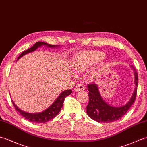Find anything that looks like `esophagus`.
Here are the masks:
<instances>
[{"label": "esophagus", "mask_w": 147, "mask_h": 147, "mask_svg": "<svg viewBox=\"0 0 147 147\" xmlns=\"http://www.w3.org/2000/svg\"><path fill=\"white\" fill-rule=\"evenodd\" d=\"M86 88L85 86L83 85V84H82V83H79L78 84V85L75 86V88H74V90L75 91H83V90H85Z\"/></svg>", "instance_id": "obj_1"}]
</instances>
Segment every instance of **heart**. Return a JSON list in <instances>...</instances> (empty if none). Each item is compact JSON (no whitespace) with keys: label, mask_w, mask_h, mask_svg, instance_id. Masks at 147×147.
Returning a JSON list of instances; mask_svg holds the SVG:
<instances>
[{"label":"heart","mask_w":147,"mask_h":147,"mask_svg":"<svg viewBox=\"0 0 147 147\" xmlns=\"http://www.w3.org/2000/svg\"><path fill=\"white\" fill-rule=\"evenodd\" d=\"M103 59H104V55L101 52H92L83 53L78 57L74 67L76 71L82 72L92 66L95 64L98 63Z\"/></svg>","instance_id":"1"}]
</instances>
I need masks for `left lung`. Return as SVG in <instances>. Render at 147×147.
<instances>
[{
  "label": "left lung",
  "mask_w": 147,
  "mask_h": 147,
  "mask_svg": "<svg viewBox=\"0 0 147 147\" xmlns=\"http://www.w3.org/2000/svg\"><path fill=\"white\" fill-rule=\"evenodd\" d=\"M133 69L135 77V90L131 98L125 105L122 107H114L105 103L98 92L97 85L95 83H89L87 85L89 91V102L86 106V112L88 116L93 120L99 123H111L117 121L123 117L135 101L138 87V73L133 65H131Z\"/></svg>",
  "instance_id": "1"
}]
</instances>
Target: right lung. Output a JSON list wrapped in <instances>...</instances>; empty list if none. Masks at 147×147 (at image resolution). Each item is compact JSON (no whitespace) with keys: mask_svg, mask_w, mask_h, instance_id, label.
<instances>
[{"mask_svg":"<svg viewBox=\"0 0 147 147\" xmlns=\"http://www.w3.org/2000/svg\"><path fill=\"white\" fill-rule=\"evenodd\" d=\"M42 45H47V47H55V45L48 44V43H45V42H38L31 48L27 49L26 51H24L22 52L20 54V55L18 57V60L20 57H21L22 56L28 54V53L32 52H33L34 51H35L38 47L42 46ZM71 93H72L71 90H65V91H64L63 92H62L61 94L59 96V97L56 99V100L53 103V104L50 106L48 109H47L44 111L40 112V113H36V114L28 113V112H24L23 111H21V109H19L17 106L14 104V102L12 100V103L13 104L14 107H15L16 109V111L19 112V113H20L22 116H23V117L26 119L28 121L33 122V123H43L52 119L53 118L55 117L56 115L59 114V112H60L62 105H63V103H64L65 98L67 96L69 95Z\"/></svg>","mask_w":147,"mask_h":147,"instance_id":"obj_1","label":"right lung"}]
</instances>
